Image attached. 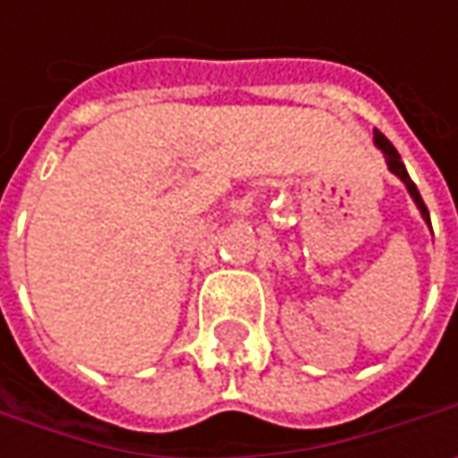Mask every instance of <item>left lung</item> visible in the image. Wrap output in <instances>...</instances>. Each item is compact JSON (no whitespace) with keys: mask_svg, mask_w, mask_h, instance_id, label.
<instances>
[{"mask_svg":"<svg viewBox=\"0 0 458 458\" xmlns=\"http://www.w3.org/2000/svg\"><path fill=\"white\" fill-rule=\"evenodd\" d=\"M375 145H377L379 150L385 152V160H387V167L395 173L397 178L405 183V188H408V193L413 196L415 206L420 208V216L428 221V226H431V216H428V208H426V203H423V199H420V193H418V188H415V183L411 181V175H408V170H405V165H403V160H400V155H397V150L393 148V142L385 137L382 132H375Z\"/></svg>","mask_w":458,"mask_h":458,"instance_id":"obj_1","label":"left lung"}]
</instances>
